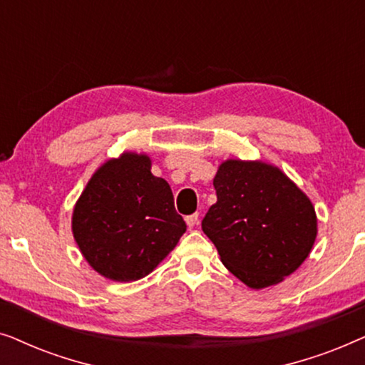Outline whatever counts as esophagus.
<instances>
[{
	"mask_svg": "<svg viewBox=\"0 0 365 365\" xmlns=\"http://www.w3.org/2000/svg\"><path fill=\"white\" fill-rule=\"evenodd\" d=\"M197 222H199V214L197 212L191 214V216H186V224L189 227H194Z\"/></svg>",
	"mask_w": 365,
	"mask_h": 365,
	"instance_id": "34e87169",
	"label": "esophagus"
}]
</instances>
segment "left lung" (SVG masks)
I'll return each instance as SVG.
<instances>
[{"instance_id":"left-lung-1","label":"left lung","mask_w":365,"mask_h":365,"mask_svg":"<svg viewBox=\"0 0 365 365\" xmlns=\"http://www.w3.org/2000/svg\"><path fill=\"white\" fill-rule=\"evenodd\" d=\"M212 184L217 201L201 226L239 281L272 286L306 261L317 236L316 211L281 169L229 159Z\"/></svg>"}]
</instances>
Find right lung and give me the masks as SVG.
<instances>
[{
  "instance_id": "1",
  "label": "right lung",
  "mask_w": 365,
  "mask_h": 365,
  "mask_svg": "<svg viewBox=\"0 0 365 365\" xmlns=\"http://www.w3.org/2000/svg\"><path fill=\"white\" fill-rule=\"evenodd\" d=\"M186 232L174 196L146 154L124 153L94 173L73 212V234L94 271L118 282L148 276Z\"/></svg>"
}]
</instances>
